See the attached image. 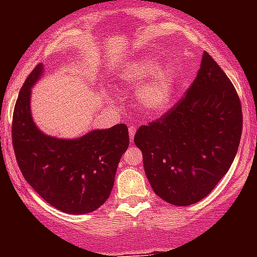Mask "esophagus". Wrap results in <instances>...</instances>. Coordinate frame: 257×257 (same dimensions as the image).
I'll use <instances>...</instances> for the list:
<instances>
[{"instance_id": "obj_1", "label": "esophagus", "mask_w": 257, "mask_h": 257, "mask_svg": "<svg viewBox=\"0 0 257 257\" xmlns=\"http://www.w3.org/2000/svg\"><path fill=\"white\" fill-rule=\"evenodd\" d=\"M135 133H136V126L135 124H130V126H128V134H130L131 142H133L134 136H135Z\"/></svg>"}]
</instances>
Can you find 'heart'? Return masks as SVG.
<instances>
[{"label": "heart", "instance_id": "obj_1", "mask_svg": "<svg viewBox=\"0 0 257 257\" xmlns=\"http://www.w3.org/2000/svg\"><path fill=\"white\" fill-rule=\"evenodd\" d=\"M122 79L128 87H140L138 92L140 104L151 112H161L169 105L176 87L175 70L171 67L161 68V61L152 56L133 63Z\"/></svg>", "mask_w": 257, "mask_h": 257}]
</instances>
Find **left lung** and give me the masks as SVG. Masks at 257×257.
I'll return each mask as SVG.
<instances>
[{
  "label": "left lung",
  "instance_id": "1",
  "mask_svg": "<svg viewBox=\"0 0 257 257\" xmlns=\"http://www.w3.org/2000/svg\"><path fill=\"white\" fill-rule=\"evenodd\" d=\"M242 122L234 86L205 52L185 95L134 138L157 196L175 206L207 197L234 161Z\"/></svg>",
  "mask_w": 257,
  "mask_h": 257
}]
</instances>
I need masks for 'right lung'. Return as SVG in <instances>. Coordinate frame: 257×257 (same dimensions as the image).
I'll return each mask as SVG.
<instances>
[{"label":"right lung","instance_id":"add662e5","mask_svg":"<svg viewBox=\"0 0 257 257\" xmlns=\"http://www.w3.org/2000/svg\"><path fill=\"white\" fill-rule=\"evenodd\" d=\"M41 74L38 64L14 108L11 136L18 166L27 183L61 212H92L110 196L117 166L128 148V130L119 123L73 140L41 133L31 114V87Z\"/></svg>","mask_w":257,"mask_h":257}]
</instances>
